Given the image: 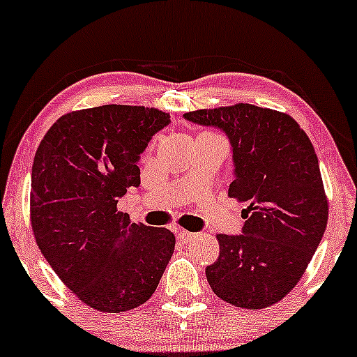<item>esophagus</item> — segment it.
Instances as JSON below:
<instances>
[{
    "instance_id": "esophagus-1",
    "label": "esophagus",
    "mask_w": 357,
    "mask_h": 357,
    "mask_svg": "<svg viewBox=\"0 0 357 357\" xmlns=\"http://www.w3.org/2000/svg\"><path fill=\"white\" fill-rule=\"evenodd\" d=\"M176 236H178V238H181V241H188V238H191L194 234L192 232H188L184 231V229H176Z\"/></svg>"
}]
</instances>
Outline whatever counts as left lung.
Masks as SVG:
<instances>
[{
  "instance_id": "1",
  "label": "left lung",
  "mask_w": 357,
  "mask_h": 357,
  "mask_svg": "<svg viewBox=\"0 0 357 357\" xmlns=\"http://www.w3.org/2000/svg\"><path fill=\"white\" fill-rule=\"evenodd\" d=\"M231 142L229 196L245 202L242 234H218L219 259L206 267L212 291L227 303L260 310L295 288L328 222V199L314 148L290 115L237 103L184 114Z\"/></svg>"
}]
</instances>
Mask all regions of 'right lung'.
Instances as JSON below:
<instances>
[{
    "mask_svg": "<svg viewBox=\"0 0 357 357\" xmlns=\"http://www.w3.org/2000/svg\"><path fill=\"white\" fill-rule=\"evenodd\" d=\"M156 108L102 105L62 115L31 173V225L44 259L90 308L120 313L155 293L174 234L116 209L139 186V155L169 125Z\"/></svg>",
    "mask_w": 357,
    "mask_h": 357,
    "instance_id": "right-lung-1",
    "label": "right lung"
}]
</instances>
